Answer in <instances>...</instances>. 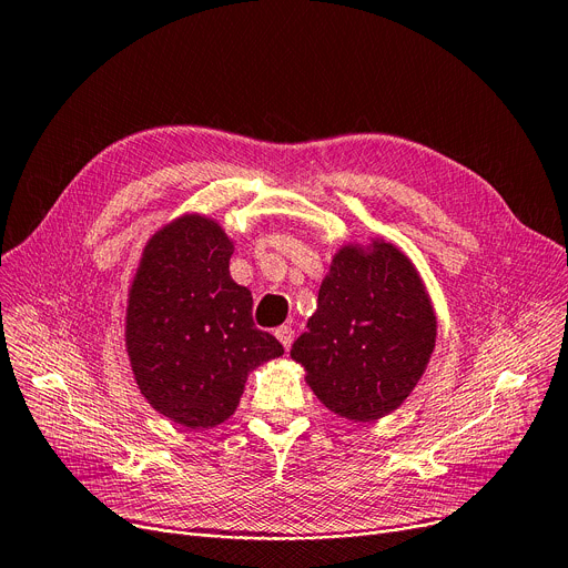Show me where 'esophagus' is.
<instances>
[{"mask_svg":"<svg viewBox=\"0 0 568 568\" xmlns=\"http://www.w3.org/2000/svg\"><path fill=\"white\" fill-rule=\"evenodd\" d=\"M275 335H277V339L282 342V346L288 351V348H291V344H293V337H295L293 328H291V326H280V328L275 331Z\"/></svg>","mask_w":568,"mask_h":568,"instance_id":"obj_1","label":"esophagus"}]
</instances>
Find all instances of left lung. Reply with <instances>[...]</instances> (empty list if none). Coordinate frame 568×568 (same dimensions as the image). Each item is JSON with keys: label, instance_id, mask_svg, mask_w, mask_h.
<instances>
[{"label": "left lung", "instance_id": "left-lung-1", "mask_svg": "<svg viewBox=\"0 0 568 568\" xmlns=\"http://www.w3.org/2000/svg\"><path fill=\"white\" fill-rule=\"evenodd\" d=\"M435 337L437 318L416 267L390 242H374L367 254L337 252L291 358L331 412L367 423L409 397Z\"/></svg>", "mask_w": 568, "mask_h": 568}]
</instances>
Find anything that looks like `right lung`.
Here are the masks:
<instances>
[{"label":"right lung","mask_w":568,"mask_h":568,"mask_svg":"<svg viewBox=\"0 0 568 568\" xmlns=\"http://www.w3.org/2000/svg\"><path fill=\"white\" fill-rule=\"evenodd\" d=\"M231 240L186 214L143 252L126 310V351L145 399L186 429L224 423L247 372L284 354L254 326L252 293L231 280Z\"/></svg>","instance_id":"1"}]
</instances>
